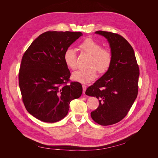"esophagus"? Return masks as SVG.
<instances>
[{"label": "esophagus", "mask_w": 158, "mask_h": 158, "mask_svg": "<svg viewBox=\"0 0 158 158\" xmlns=\"http://www.w3.org/2000/svg\"><path fill=\"white\" fill-rule=\"evenodd\" d=\"M82 90H83V94H85V92H86V86L85 85H82Z\"/></svg>", "instance_id": "1"}]
</instances>
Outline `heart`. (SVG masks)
Instances as JSON below:
<instances>
[{
	"mask_svg": "<svg viewBox=\"0 0 158 158\" xmlns=\"http://www.w3.org/2000/svg\"><path fill=\"white\" fill-rule=\"evenodd\" d=\"M79 48L82 52L90 55L88 66L84 70H78L72 73L73 81L87 84L94 81L99 73H105L111 67L113 56L109 49L101 48V45L92 38H86L79 44ZM63 60L68 68L73 70L76 68V54L75 50L69 48L63 54Z\"/></svg>",
	"mask_w": 158,
	"mask_h": 158,
	"instance_id": "1",
	"label": "heart"
}]
</instances>
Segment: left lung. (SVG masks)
Masks as SVG:
<instances>
[{"instance_id":"1","label":"left lung","mask_w":158,"mask_h":158,"mask_svg":"<svg viewBox=\"0 0 158 158\" xmlns=\"http://www.w3.org/2000/svg\"><path fill=\"white\" fill-rule=\"evenodd\" d=\"M95 33L108 41L113 61L108 71L85 94L99 99L97 109L91 113L92 119L100 125L109 126L122 120L133 104L138 95L139 70L134 50L125 38L111 32Z\"/></svg>"}]
</instances>
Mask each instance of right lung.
Returning a JSON list of instances; mask_svg holds the SVG:
<instances>
[{
  "label": "right lung",
  "mask_w": 158,
  "mask_h": 158,
  "mask_svg": "<svg viewBox=\"0 0 158 158\" xmlns=\"http://www.w3.org/2000/svg\"><path fill=\"white\" fill-rule=\"evenodd\" d=\"M81 32L47 31L40 35L24 53L19 79L27 111L36 118L54 123L67 114L70 102L81 97L78 82L67 85L70 72L63 54Z\"/></svg>",
  "instance_id": "1"
}]
</instances>
